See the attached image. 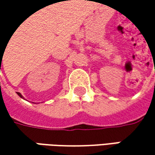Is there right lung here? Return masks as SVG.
Wrapping results in <instances>:
<instances>
[{
	"label": "right lung",
	"mask_w": 155,
	"mask_h": 155,
	"mask_svg": "<svg viewBox=\"0 0 155 155\" xmlns=\"http://www.w3.org/2000/svg\"><path fill=\"white\" fill-rule=\"evenodd\" d=\"M0 69H1V65H0ZM17 94H18L20 98H23V96L21 95V93H20V92H17Z\"/></svg>",
	"instance_id": "obj_1"
}]
</instances>
